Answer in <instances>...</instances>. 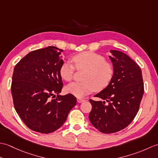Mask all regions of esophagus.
<instances>
[{"instance_id":"obj_1","label":"esophagus","mask_w":158,"mask_h":158,"mask_svg":"<svg viewBox=\"0 0 158 158\" xmlns=\"http://www.w3.org/2000/svg\"><path fill=\"white\" fill-rule=\"evenodd\" d=\"M85 101V100H83V99H81V98H77V102H78L79 103H81V102H84Z\"/></svg>"}]
</instances>
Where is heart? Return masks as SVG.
<instances>
[{"instance_id":"b5f03b06","label":"heart","mask_w":158,"mask_h":158,"mask_svg":"<svg viewBox=\"0 0 158 158\" xmlns=\"http://www.w3.org/2000/svg\"><path fill=\"white\" fill-rule=\"evenodd\" d=\"M77 70H85L83 82H73L66 87L67 93L78 98L85 96L94 90L100 91L109 84L113 76V68L106 62L104 57L95 53L85 52L73 57ZM75 67L69 62H64L60 68V75L66 81H71Z\"/></svg>"}]
</instances>
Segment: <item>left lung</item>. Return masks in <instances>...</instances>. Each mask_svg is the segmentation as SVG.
Here are the masks:
<instances>
[{"label": "left lung", "instance_id": "obj_1", "mask_svg": "<svg viewBox=\"0 0 158 158\" xmlns=\"http://www.w3.org/2000/svg\"><path fill=\"white\" fill-rule=\"evenodd\" d=\"M110 52L113 78L105 89L94 96L101 100H89L92 106L89 115L90 122L106 134L118 132L132 122L139 111L144 93L142 71L139 65L122 52Z\"/></svg>", "mask_w": 158, "mask_h": 158}]
</instances>
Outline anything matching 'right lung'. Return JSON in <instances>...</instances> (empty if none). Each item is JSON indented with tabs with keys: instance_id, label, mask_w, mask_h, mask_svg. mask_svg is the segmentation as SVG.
<instances>
[{
	"instance_id": "right-lung-1",
	"label": "right lung",
	"mask_w": 158,
	"mask_h": 158,
	"mask_svg": "<svg viewBox=\"0 0 158 158\" xmlns=\"http://www.w3.org/2000/svg\"><path fill=\"white\" fill-rule=\"evenodd\" d=\"M56 47L28 53L15 65L11 94L15 109L30 129L43 134L54 132L66 122L77 104L73 95L62 96L60 68L64 63ZM58 94L55 99L51 98Z\"/></svg>"
}]
</instances>
